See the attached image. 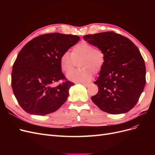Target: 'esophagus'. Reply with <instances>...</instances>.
I'll return each instance as SVG.
<instances>
[{
	"mask_svg": "<svg viewBox=\"0 0 155 155\" xmlns=\"http://www.w3.org/2000/svg\"><path fill=\"white\" fill-rule=\"evenodd\" d=\"M82 85H83V86H85V87H88L89 86V85H90V84L89 83H81Z\"/></svg>",
	"mask_w": 155,
	"mask_h": 155,
	"instance_id": "esophagus-1",
	"label": "esophagus"
}]
</instances>
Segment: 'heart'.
Here are the masks:
<instances>
[{
  "instance_id": "obj_1",
  "label": "heart",
  "mask_w": 155,
  "mask_h": 155,
  "mask_svg": "<svg viewBox=\"0 0 155 155\" xmlns=\"http://www.w3.org/2000/svg\"><path fill=\"white\" fill-rule=\"evenodd\" d=\"M105 54L101 48L94 47L93 45L82 41L72 48L70 54L64 52L59 59V65L63 72H68L75 64L79 61V69L70 71L67 78L73 81L83 82L88 81L92 77V70L97 72L104 66Z\"/></svg>"
}]
</instances>
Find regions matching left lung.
I'll return each mask as SVG.
<instances>
[{"label": "left lung", "mask_w": 155, "mask_h": 155, "mask_svg": "<svg viewBox=\"0 0 155 155\" xmlns=\"http://www.w3.org/2000/svg\"><path fill=\"white\" fill-rule=\"evenodd\" d=\"M105 54L100 76L94 82L98 92L91 97L100 109L109 114L129 112L137 104L145 85V65L137 46L114 31L83 36Z\"/></svg>", "instance_id": "8db88e82"}]
</instances>
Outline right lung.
Masks as SVG:
<instances>
[{
    "label": "right lung",
    "instance_id": "1",
    "mask_svg": "<svg viewBox=\"0 0 155 155\" xmlns=\"http://www.w3.org/2000/svg\"><path fill=\"white\" fill-rule=\"evenodd\" d=\"M79 39L77 35L46 34L35 37L21 49L13 65L12 87L25 111L45 116L59 109L67 101L74 83L64 77L59 59ZM59 80L65 81L54 87V82Z\"/></svg>",
    "mask_w": 155,
    "mask_h": 155
}]
</instances>
